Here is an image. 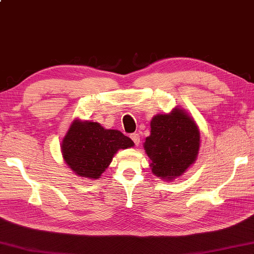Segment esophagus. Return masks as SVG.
Here are the masks:
<instances>
[{"label": "esophagus", "mask_w": 254, "mask_h": 254, "mask_svg": "<svg viewBox=\"0 0 254 254\" xmlns=\"http://www.w3.org/2000/svg\"><path fill=\"white\" fill-rule=\"evenodd\" d=\"M130 138H131V140L133 141V143L135 145H139V143H140V135H139V133H132L130 135Z\"/></svg>", "instance_id": "34e87169"}]
</instances>
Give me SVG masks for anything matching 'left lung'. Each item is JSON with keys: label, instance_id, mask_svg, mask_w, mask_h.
I'll use <instances>...</instances> for the list:
<instances>
[{"label": "left lung", "instance_id": "obj_1", "mask_svg": "<svg viewBox=\"0 0 254 254\" xmlns=\"http://www.w3.org/2000/svg\"><path fill=\"white\" fill-rule=\"evenodd\" d=\"M143 147L153 175L167 182L174 181L196 162L200 147L198 126L182 108L157 114L151 121V133Z\"/></svg>", "mask_w": 254, "mask_h": 254}]
</instances>
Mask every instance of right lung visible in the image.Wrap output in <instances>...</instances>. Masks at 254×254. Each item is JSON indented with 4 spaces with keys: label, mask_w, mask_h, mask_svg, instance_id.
<instances>
[{
    "label": "right lung",
    "mask_w": 254,
    "mask_h": 254,
    "mask_svg": "<svg viewBox=\"0 0 254 254\" xmlns=\"http://www.w3.org/2000/svg\"><path fill=\"white\" fill-rule=\"evenodd\" d=\"M134 143L116 129H106L97 122L74 119L61 141L65 164L77 177L100 179L115 154Z\"/></svg>",
    "instance_id": "obj_1"
}]
</instances>
